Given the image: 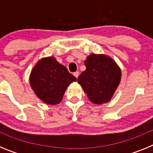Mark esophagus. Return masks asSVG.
<instances>
[{"label": "esophagus", "mask_w": 153, "mask_h": 153, "mask_svg": "<svg viewBox=\"0 0 153 153\" xmlns=\"http://www.w3.org/2000/svg\"><path fill=\"white\" fill-rule=\"evenodd\" d=\"M79 73L78 72V71H76V72L74 73V76H75L76 78H78V76H79Z\"/></svg>", "instance_id": "34e87169"}]
</instances>
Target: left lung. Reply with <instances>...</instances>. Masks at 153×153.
I'll list each match as a JSON object with an SVG mask.
<instances>
[{
  "instance_id": "8db88e82",
  "label": "left lung",
  "mask_w": 153,
  "mask_h": 153,
  "mask_svg": "<svg viewBox=\"0 0 153 153\" xmlns=\"http://www.w3.org/2000/svg\"><path fill=\"white\" fill-rule=\"evenodd\" d=\"M86 70L78 77V83L92 102H109L121 81V69L106 54L91 53L84 61Z\"/></svg>"
}]
</instances>
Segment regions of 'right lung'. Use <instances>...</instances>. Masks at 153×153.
Here are the masks:
<instances>
[{"label": "right lung", "mask_w": 153, "mask_h": 153, "mask_svg": "<svg viewBox=\"0 0 153 153\" xmlns=\"http://www.w3.org/2000/svg\"><path fill=\"white\" fill-rule=\"evenodd\" d=\"M76 78L68 72L54 56L43 57L31 70L29 81L35 95L42 102L56 105L61 102L70 84Z\"/></svg>", "instance_id": "right-lung-1"}]
</instances>
